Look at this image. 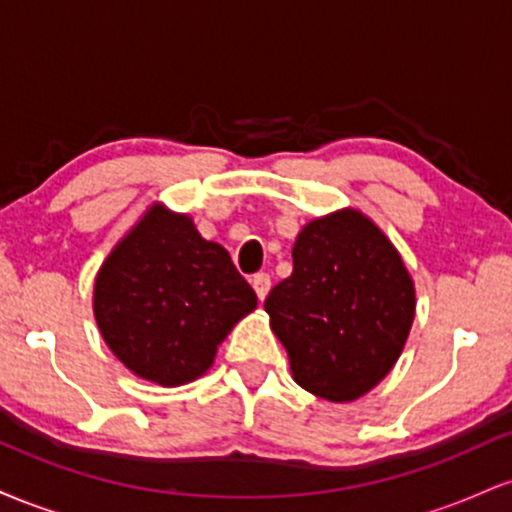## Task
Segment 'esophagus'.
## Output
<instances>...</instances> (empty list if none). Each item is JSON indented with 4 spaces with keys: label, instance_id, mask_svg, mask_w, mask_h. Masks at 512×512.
Masks as SVG:
<instances>
[{
    "label": "esophagus",
    "instance_id": "1",
    "mask_svg": "<svg viewBox=\"0 0 512 512\" xmlns=\"http://www.w3.org/2000/svg\"><path fill=\"white\" fill-rule=\"evenodd\" d=\"M252 289H255L257 298H260V301H264V298H267L269 289H272V279H269V274L260 272V274L252 276Z\"/></svg>",
    "mask_w": 512,
    "mask_h": 512
}]
</instances>
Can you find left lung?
Returning <instances> with one entry per match:
<instances>
[{
  "mask_svg": "<svg viewBox=\"0 0 512 512\" xmlns=\"http://www.w3.org/2000/svg\"><path fill=\"white\" fill-rule=\"evenodd\" d=\"M293 272L264 310L303 390L354 402L390 373L414 322V281L368 216L342 209L305 223Z\"/></svg>",
  "mask_w": 512,
  "mask_h": 512,
  "instance_id": "1",
  "label": "left lung"
}]
</instances>
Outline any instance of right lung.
<instances>
[{"label":"right lung","instance_id":"obj_1","mask_svg":"<svg viewBox=\"0 0 512 512\" xmlns=\"http://www.w3.org/2000/svg\"><path fill=\"white\" fill-rule=\"evenodd\" d=\"M257 305L219 243L187 214L154 204L98 269L93 315L105 344L139 378L185 385Z\"/></svg>","mask_w":512,"mask_h":512}]
</instances>
